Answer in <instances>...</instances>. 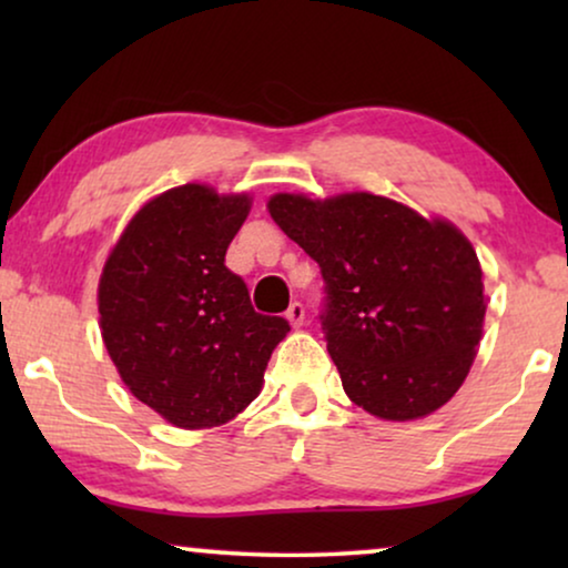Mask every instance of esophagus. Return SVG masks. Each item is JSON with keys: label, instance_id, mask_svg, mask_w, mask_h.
I'll use <instances>...</instances> for the list:
<instances>
[{"label": "esophagus", "instance_id": "34e87169", "mask_svg": "<svg viewBox=\"0 0 568 568\" xmlns=\"http://www.w3.org/2000/svg\"><path fill=\"white\" fill-rule=\"evenodd\" d=\"M286 321L292 323V328H300L305 323V307H302V302H292L290 310H286Z\"/></svg>", "mask_w": 568, "mask_h": 568}]
</instances>
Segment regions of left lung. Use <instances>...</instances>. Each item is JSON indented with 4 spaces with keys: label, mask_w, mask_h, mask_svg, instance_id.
I'll list each match as a JSON object with an SVG mask.
<instances>
[{
    "label": "left lung",
    "mask_w": 568,
    "mask_h": 568,
    "mask_svg": "<svg viewBox=\"0 0 568 568\" xmlns=\"http://www.w3.org/2000/svg\"><path fill=\"white\" fill-rule=\"evenodd\" d=\"M268 212L321 266V323L348 398L387 422L445 406L484 333V271L468 237L372 193H276Z\"/></svg>",
    "instance_id": "obj_1"
}]
</instances>
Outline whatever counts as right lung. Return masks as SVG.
<instances>
[{"instance_id":"obj_1","label":"right lung","mask_w":568,"mask_h":568,"mask_svg":"<svg viewBox=\"0 0 568 568\" xmlns=\"http://www.w3.org/2000/svg\"><path fill=\"white\" fill-rule=\"evenodd\" d=\"M251 212L245 193L178 185L139 209L98 286L108 354L131 393L181 429L235 418L261 393L284 317L255 313L224 253Z\"/></svg>"}]
</instances>
